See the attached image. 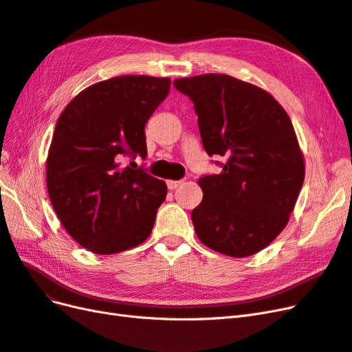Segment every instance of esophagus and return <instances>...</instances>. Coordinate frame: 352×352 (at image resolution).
<instances>
[{"instance_id": "obj_1", "label": "esophagus", "mask_w": 352, "mask_h": 352, "mask_svg": "<svg viewBox=\"0 0 352 352\" xmlns=\"http://www.w3.org/2000/svg\"><path fill=\"white\" fill-rule=\"evenodd\" d=\"M182 182H184V180H167V188H168L170 190H173V189H176L177 186L182 185Z\"/></svg>"}]
</instances>
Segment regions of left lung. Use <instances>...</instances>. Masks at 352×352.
Returning <instances> with one entry per match:
<instances>
[{"instance_id":"8db88e82","label":"left lung","mask_w":352,"mask_h":352,"mask_svg":"<svg viewBox=\"0 0 352 352\" xmlns=\"http://www.w3.org/2000/svg\"><path fill=\"white\" fill-rule=\"evenodd\" d=\"M194 102L204 150L220 175L202 176L192 210L199 241L230 257H248L279 235L294 211L305 167L289 116L269 92L229 74L176 79Z\"/></svg>"}]
</instances>
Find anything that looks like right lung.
I'll return each instance as SVG.
<instances>
[{"instance_id": "right-lung-1", "label": "right lung", "mask_w": 352, "mask_h": 352, "mask_svg": "<svg viewBox=\"0 0 352 352\" xmlns=\"http://www.w3.org/2000/svg\"><path fill=\"white\" fill-rule=\"evenodd\" d=\"M170 79L117 76L74 97L58 117L47 188L63 228L95 254L131 250L151 235L167 186L133 160L146 157L145 123ZM124 156L133 162L123 168Z\"/></svg>"}]
</instances>
